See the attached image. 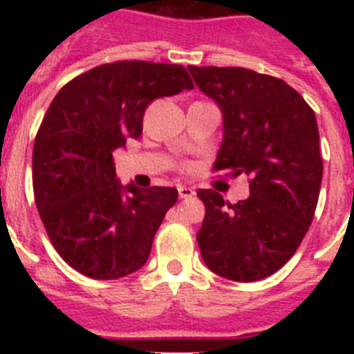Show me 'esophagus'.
<instances>
[{
    "mask_svg": "<svg viewBox=\"0 0 354 354\" xmlns=\"http://www.w3.org/2000/svg\"><path fill=\"white\" fill-rule=\"evenodd\" d=\"M177 189H179V196H180V198H192V196H195V189H193V187L179 186V187H177Z\"/></svg>",
    "mask_w": 354,
    "mask_h": 354,
    "instance_id": "34e87169",
    "label": "esophagus"
}]
</instances>
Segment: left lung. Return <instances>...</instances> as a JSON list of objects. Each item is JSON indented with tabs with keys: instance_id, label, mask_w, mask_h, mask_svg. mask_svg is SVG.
Wrapping results in <instances>:
<instances>
[{
	"instance_id": "1",
	"label": "left lung",
	"mask_w": 354,
	"mask_h": 354,
	"mask_svg": "<svg viewBox=\"0 0 354 354\" xmlns=\"http://www.w3.org/2000/svg\"><path fill=\"white\" fill-rule=\"evenodd\" d=\"M193 80L223 113L212 171L246 174L250 196L230 204L198 189L205 218L196 234L205 266L234 282L277 273L314 220L323 179L314 109L283 80L243 67H195Z\"/></svg>"
}]
</instances>
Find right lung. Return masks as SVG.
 Returning <instances> with one entry per match:
<instances>
[{
	"mask_svg": "<svg viewBox=\"0 0 354 354\" xmlns=\"http://www.w3.org/2000/svg\"><path fill=\"white\" fill-rule=\"evenodd\" d=\"M192 90L183 65L120 60L68 81L44 115L33 145V193L49 241L71 268L115 280L147 262L177 189L122 187L113 150L140 138L158 97Z\"/></svg>",
	"mask_w": 354,
	"mask_h": 354,
	"instance_id": "1",
	"label": "right lung"
}]
</instances>
